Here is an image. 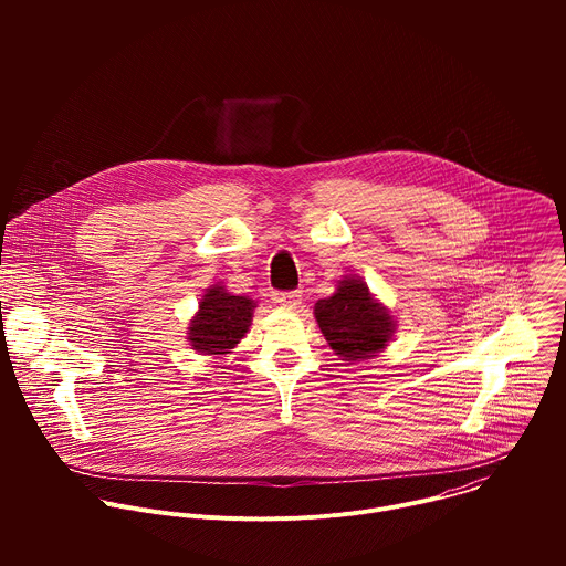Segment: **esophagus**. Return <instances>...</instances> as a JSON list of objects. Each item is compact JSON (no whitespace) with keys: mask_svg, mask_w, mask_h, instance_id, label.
Here are the masks:
<instances>
[{"mask_svg":"<svg viewBox=\"0 0 566 566\" xmlns=\"http://www.w3.org/2000/svg\"><path fill=\"white\" fill-rule=\"evenodd\" d=\"M277 302L284 306V308H297L302 304V291H289V293H280L277 295Z\"/></svg>","mask_w":566,"mask_h":566,"instance_id":"esophagus-1","label":"esophagus"}]
</instances>
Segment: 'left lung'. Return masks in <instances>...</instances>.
Instances as JSON below:
<instances>
[{
    "label": "left lung",
    "mask_w": 566,
    "mask_h": 566,
    "mask_svg": "<svg viewBox=\"0 0 566 566\" xmlns=\"http://www.w3.org/2000/svg\"><path fill=\"white\" fill-rule=\"evenodd\" d=\"M313 315L322 336L343 360H369L387 347L396 322L360 277H345L332 297L317 300Z\"/></svg>",
    "instance_id": "left-lung-1"
}]
</instances>
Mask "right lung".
Listing matches in <instances>:
<instances>
[{
	"instance_id": "add662e5",
	"label": "right lung",
	"mask_w": 566,
	"mask_h": 566,
	"mask_svg": "<svg viewBox=\"0 0 566 566\" xmlns=\"http://www.w3.org/2000/svg\"><path fill=\"white\" fill-rule=\"evenodd\" d=\"M255 306V300L232 295L219 284L206 289L199 311L188 327L190 347L208 356L230 354V349L247 336Z\"/></svg>"
}]
</instances>
